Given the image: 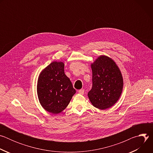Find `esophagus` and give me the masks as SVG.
<instances>
[{
	"label": "esophagus",
	"mask_w": 153,
	"mask_h": 153,
	"mask_svg": "<svg viewBox=\"0 0 153 153\" xmlns=\"http://www.w3.org/2000/svg\"><path fill=\"white\" fill-rule=\"evenodd\" d=\"M78 93L80 94H82L83 95L84 94V90L83 89H81V90H79L78 91Z\"/></svg>",
	"instance_id": "34e87169"
}]
</instances>
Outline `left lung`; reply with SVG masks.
<instances>
[{"mask_svg": "<svg viewBox=\"0 0 153 153\" xmlns=\"http://www.w3.org/2000/svg\"><path fill=\"white\" fill-rule=\"evenodd\" d=\"M93 87L88 96L92 105L101 110L113 106L123 90V79L116 63L105 55L99 56L91 64Z\"/></svg>", "mask_w": 153, "mask_h": 153, "instance_id": "left-lung-1", "label": "left lung"}]
</instances>
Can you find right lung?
<instances>
[{"mask_svg":"<svg viewBox=\"0 0 153 153\" xmlns=\"http://www.w3.org/2000/svg\"><path fill=\"white\" fill-rule=\"evenodd\" d=\"M64 63L54 61L40 73L37 93L41 106L54 114L63 111L68 105L76 90L64 72Z\"/></svg>","mask_w":153,"mask_h":153,"instance_id":"obj_1","label":"right lung"}]
</instances>
